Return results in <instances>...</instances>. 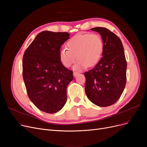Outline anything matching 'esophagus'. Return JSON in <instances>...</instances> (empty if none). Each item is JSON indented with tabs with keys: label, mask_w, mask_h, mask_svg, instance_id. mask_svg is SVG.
<instances>
[{
	"label": "esophagus",
	"mask_w": 147,
	"mask_h": 147,
	"mask_svg": "<svg viewBox=\"0 0 147 147\" xmlns=\"http://www.w3.org/2000/svg\"><path fill=\"white\" fill-rule=\"evenodd\" d=\"M78 74H79L78 72H77V71H75V72H74V76L75 77Z\"/></svg>",
	"instance_id": "1"
}]
</instances>
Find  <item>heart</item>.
<instances>
[{
    "label": "heart",
    "mask_w": 147,
    "mask_h": 147,
    "mask_svg": "<svg viewBox=\"0 0 147 147\" xmlns=\"http://www.w3.org/2000/svg\"><path fill=\"white\" fill-rule=\"evenodd\" d=\"M66 48L60 52V59L64 66L70 67L76 59L77 68L91 67L99 61L104 50L103 40L97 34H80L71 38ZM77 59H76V57Z\"/></svg>",
    "instance_id": "b5f03b06"
}]
</instances>
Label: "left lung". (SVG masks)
<instances>
[{
  "mask_svg": "<svg viewBox=\"0 0 147 147\" xmlns=\"http://www.w3.org/2000/svg\"><path fill=\"white\" fill-rule=\"evenodd\" d=\"M91 30L101 35L103 56L94 68L84 74L85 92L93 104L108 107L119 99L126 85L127 62L124 48L120 38L109 29L97 27Z\"/></svg>",
  "mask_w": 147,
  "mask_h": 147,
  "instance_id": "1",
  "label": "left lung"
}]
</instances>
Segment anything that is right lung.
I'll return each mask as SVG.
<instances>
[{"label":"right lung","instance_id":"right-lung-1","mask_svg":"<svg viewBox=\"0 0 147 147\" xmlns=\"http://www.w3.org/2000/svg\"><path fill=\"white\" fill-rule=\"evenodd\" d=\"M67 32L43 31L26 49L23 77L29 98L42 112L56 113L67 100V87L73 72L63 65L60 50L70 38Z\"/></svg>","mask_w":147,"mask_h":147}]
</instances>
